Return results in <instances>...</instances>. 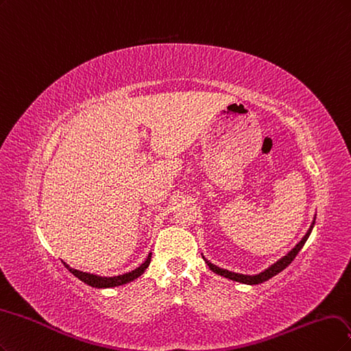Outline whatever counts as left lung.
<instances>
[{
  "instance_id": "left-lung-1",
  "label": "left lung",
  "mask_w": 351,
  "mask_h": 351,
  "mask_svg": "<svg viewBox=\"0 0 351 351\" xmlns=\"http://www.w3.org/2000/svg\"><path fill=\"white\" fill-rule=\"evenodd\" d=\"M313 224H315V219H313V221H312V224H311V228H309V230L306 232V234H304L303 237H302V241L293 247V250L287 254V255H285L282 258H280L277 263H274L273 265L271 267H268L267 269H264L263 273H259V274H255V276H247V274H239V273H233V271H229V269H224V268H220V267H217V265H214V264H211L210 261H207V259L204 258V261L207 263V265H208V268L213 271V273H216V274H219V276H223V277H226V278H229V280H233V281H239V282H243V285H259V282H264V281H267V280H269L271 277H274V276H277L278 273H281L282 269H285L286 267H289L290 264H291V261L293 259L296 258V255L299 254V251L302 250L303 247V245L306 243V241H308V237H309V234H311V232H312V229H313Z\"/></svg>"
}]
</instances>
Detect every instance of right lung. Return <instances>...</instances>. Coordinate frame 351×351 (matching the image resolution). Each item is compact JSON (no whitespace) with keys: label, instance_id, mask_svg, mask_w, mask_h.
I'll return each mask as SVG.
<instances>
[{"label":"right lung","instance_id":"right-lung-1","mask_svg":"<svg viewBox=\"0 0 351 351\" xmlns=\"http://www.w3.org/2000/svg\"><path fill=\"white\" fill-rule=\"evenodd\" d=\"M150 261H152V252L149 254V256H147L145 261L138 268H135L134 271H131V273L122 274V276H115V277H100V276H96V274L83 273V271L74 269L70 265H66L65 263H64V265L69 268L71 274H74L78 280H82L83 282H86V285L96 287V289H108V287H117V286L127 285V282L134 281L135 278H138L147 269V267L150 265Z\"/></svg>","mask_w":351,"mask_h":351}]
</instances>
